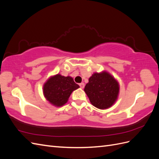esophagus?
<instances>
[{
    "mask_svg": "<svg viewBox=\"0 0 159 159\" xmlns=\"http://www.w3.org/2000/svg\"><path fill=\"white\" fill-rule=\"evenodd\" d=\"M80 88H81V89H83V88H84L85 84H84V83H81V84H80Z\"/></svg>",
    "mask_w": 159,
    "mask_h": 159,
    "instance_id": "1",
    "label": "esophagus"
}]
</instances>
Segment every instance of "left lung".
Masks as SVG:
<instances>
[{"mask_svg": "<svg viewBox=\"0 0 159 159\" xmlns=\"http://www.w3.org/2000/svg\"><path fill=\"white\" fill-rule=\"evenodd\" d=\"M84 91L94 107L106 109L116 102L119 93V84L107 71L95 72L89 78Z\"/></svg>", "mask_w": 159, "mask_h": 159, "instance_id": "obj_1", "label": "left lung"}]
</instances>
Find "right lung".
Instances as JSON below:
<instances>
[{"instance_id": "1", "label": "right lung", "mask_w": 159, "mask_h": 159, "mask_svg": "<svg viewBox=\"0 0 159 159\" xmlns=\"http://www.w3.org/2000/svg\"><path fill=\"white\" fill-rule=\"evenodd\" d=\"M80 88L71 76L65 77L59 74L50 76L43 85L44 98L56 107L63 106L73 91Z\"/></svg>"}]
</instances>
